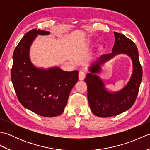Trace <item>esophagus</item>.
<instances>
[{
    "mask_svg": "<svg viewBox=\"0 0 150 150\" xmlns=\"http://www.w3.org/2000/svg\"><path fill=\"white\" fill-rule=\"evenodd\" d=\"M85 76H86L85 72H84L83 71H79V80L83 81L84 78H85Z\"/></svg>",
    "mask_w": 150,
    "mask_h": 150,
    "instance_id": "esophagus-1",
    "label": "esophagus"
}]
</instances>
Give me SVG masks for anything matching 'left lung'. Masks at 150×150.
Here are the masks:
<instances>
[{
    "mask_svg": "<svg viewBox=\"0 0 150 150\" xmlns=\"http://www.w3.org/2000/svg\"><path fill=\"white\" fill-rule=\"evenodd\" d=\"M115 44L112 53L100 56L89 68L84 81L88 86V99L91 111L99 117H110L128 110L136 100L142 77V69L139 59L135 44L123 34L114 32ZM119 54H125L131 58L133 73L128 84L122 90L110 92L105 87L103 81L96 75L101 66Z\"/></svg>",
    "mask_w": 150,
    "mask_h": 150,
    "instance_id": "obj_1",
    "label": "left lung"
}]
</instances>
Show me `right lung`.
I'll return each mask as SVG.
<instances>
[{"label":"right lung","mask_w":150,"mask_h":150,"mask_svg":"<svg viewBox=\"0 0 150 150\" xmlns=\"http://www.w3.org/2000/svg\"><path fill=\"white\" fill-rule=\"evenodd\" d=\"M49 31L34 29L25 34L13 54L11 78L18 99L24 108L40 116L60 115L66 106L79 71H64L59 67L38 68L31 62L30 49L38 35Z\"/></svg>","instance_id":"1"}]
</instances>
